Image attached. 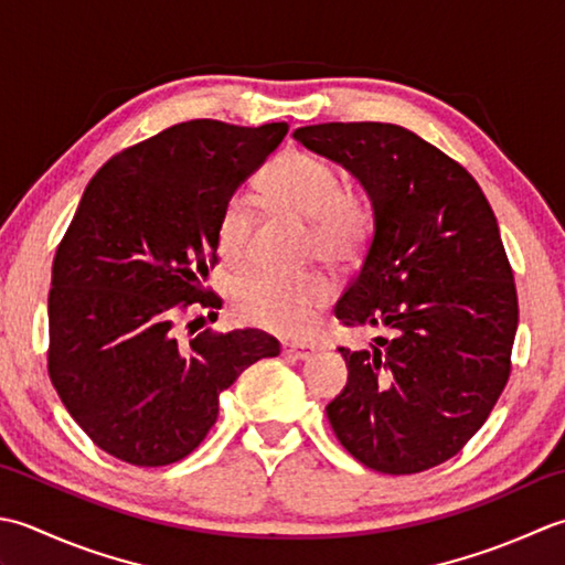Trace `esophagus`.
I'll return each mask as SVG.
<instances>
[{"instance_id": "esophagus-1", "label": "esophagus", "mask_w": 565, "mask_h": 565, "mask_svg": "<svg viewBox=\"0 0 565 565\" xmlns=\"http://www.w3.org/2000/svg\"><path fill=\"white\" fill-rule=\"evenodd\" d=\"M315 353V347H307V343H285L282 355L292 361H307L309 355Z\"/></svg>"}]
</instances>
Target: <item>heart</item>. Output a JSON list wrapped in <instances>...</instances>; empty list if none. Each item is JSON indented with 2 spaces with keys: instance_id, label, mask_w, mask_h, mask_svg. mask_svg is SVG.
<instances>
[{
  "instance_id": "1",
  "label": "heart",
  "mask_w": 565,
  "mask_h": 565,
  "mask_svg": "<svg viewBox=\"0 0 565 565\" xmlns=\"http://www.w3.org/2000/svg\"><path fill=\"white\" fill-rule=\"evenodd\" d=\"M260 185L270 202L309 222V260L347 268L363 256L373 234V204L361 190L341 188V172L329 160L292 148L266 168ZM250 236L253 202L246 192H234L224 202L216 224L222 258L234 266L246 263ZM327 302L329 285L319 275L282 278L258 273L241 280L234 292V309L241 321L285 339L307 333Z\"/></svg>"
}]
</instances>
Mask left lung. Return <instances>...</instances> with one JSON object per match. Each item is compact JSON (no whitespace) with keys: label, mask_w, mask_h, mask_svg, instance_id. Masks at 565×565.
Segmentation results:
<instances>
[{"label":"left lung","mask_w":565,"mask_h":565,"mask_svg":"<svg viewBox=\"0 0 565 565\" xmlns=\"http://www.w3.org/2000/svg\"><path fill=\"white\" fill-rule=\"evenodd\" d=\"M292 136L373 204L363 266L333 312L390 337L339 349L349 383L327 405L331 429L377 473H422L468 444L508 385L520 307L498 218L463 166L402 126L331 121Z\"/></svg>","instance_id":"obj_1"}]
</instances>
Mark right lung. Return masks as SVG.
Returning <instances> with one entry per match:
<instances>
[{
  "mask_svg": "<svg viewBox=\"0 0 565 565\" xmlns=\"http://www.w3.org/2000/svg\"><path fill=\"white\" fill-rule=\"evenodd\" d=\"M287 134L214 119L170 126L109 158L89 180L55 250L49 375L102 451L158 468L190 456L214 427L218 395L280 353L258 329L182 343L175 321L222 309L206 287L224 202Z\"/></svg>",
  "mask_w": 565,
  "mask_h": 565,
  "instance_id": "1",
  "label": "right lung"
}]
</instances>
